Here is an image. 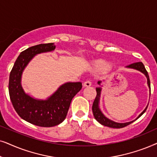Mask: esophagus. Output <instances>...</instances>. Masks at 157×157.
<instances>
[{
  "instance_id": "1",
  "label": "esophagus",
  "mask_w": 157,
  "mask_h": 157,
  "mask_svg": "<svg viewBox=\"0 0 157 157\" xmlns=\"http://www.w3.org/2000/svg\"><path fill=\"white\" fill-rule=\"evenodd\" d=\"M91 85H92V82L90 80H86L84 83H83V86L86 87H90Z\"/></svg>"
}]
</instances>
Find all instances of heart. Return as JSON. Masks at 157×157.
Wrapping results in <instances>:
<instances>
[{
	"instance_id": "heart-1",
	"label": "heart",
	"mask_w": 157,
	"mask_h": 157,
	"mask_svg": "<svg viewBox=\"0 0 157 157\" xmlns=\"http://www.w3.org/2000/svg\"><path fill=\"white\" fill-rule=\"evenodd\" d=\"M91 68L95 72H105L110 68V64L105 60L97 59L92 62Z\"/></svg>"
}]
</instances>
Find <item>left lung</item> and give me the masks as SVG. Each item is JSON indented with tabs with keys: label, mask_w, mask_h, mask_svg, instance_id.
Instances as JSON below:
<instances>
[{
	"label": "left lung",
	"mask_w": 157,
	"mask_h": 157,
	"mask_svg": "<svg viewBox=\"0 0 157 157\" xmlns=\"http://www.w3.org/2000/svg\"><path fill=\"white\" fill-rule=\"evenodd\" d=\"M127 68H131V69H134V70H139L140 72L143 73V74L147 77V84L148 86L149 87V90H150V94H151V86H150V80H149V75H148V72L147 70L145 69V67H144V64L142 62H136V63L131 64L130 65L127 66ZM102 81H98V84L100 85H101ZM102 87V85H101ZM96 87V92H97V95H96V98L95 100H94L93 104V108H92V110H93V116L95 117V118L96 119V121L98 122H99L101 125H103L105 126H108L110 127V128H124V127L128 126V125L131 124V123H133V121L137 120L139 117H141L142 115H143L144 113H145L146 110L147 109L148 105L147 107H146L145 109H144L143 111H142L141 113L139 114V116L137 117L135 120H133L132 121H130V122H127V123H117L113 121L110 120L109 118H108L107 117L105 116L103 113H102L101 110L100 109V95H101V90H102V87Z\"/></svg>",
	"instance_id": "left-lung-1"
}]
</instances>
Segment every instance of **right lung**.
Wrapping results in <instances>:
<instances>
[{"instance_id":"add662e5","label":"right lung","mask_w":157,"mask_h":157,"mask_svg":"<svg viewBox=\"0 0 157 157\" xmlns=\"http://www.w3.org/2000/svg\"><path fill=\"white\" fill-rule=\"evenodd\" d=\"M55 47L54 43H49L28 48L21 52L10 73L8 91L14 109L22 119L38 126L61 124L66 118L72 98L82 89L80 82H66L46 100L36 99L25 93L21 85L24 69L36 54L52 52Z\"/></svg>"}]
</instances>
